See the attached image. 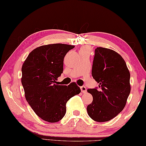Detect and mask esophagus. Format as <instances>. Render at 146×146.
I'll use <instances>...</instances> for the list:
<instances>
[{"label": "esophagus", "instance_id": "obj_1", "mask_svg": "<svg viewBox=\"0 0 146 146\" xmlns=\"http://www.w3.org/2000/svg\"><path fill=\"white\" fill-rule=\"evenodd\" d=\"M80 88H81V92H82L83 93H86L87 90H86V88L85 86H81V87H80Z\"/></svg>", "mask_w": 146, "mask_h": 146}]
</instances>
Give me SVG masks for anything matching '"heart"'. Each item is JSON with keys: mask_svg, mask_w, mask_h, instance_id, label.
<instances>
[{"mask_svg": "<svg viewBox=\"0 0 146 146\" xmlns=\"http://www.w3.org/2000/svg\"><path fill=\"white\" fill-rule=\"evenodd\" d=\"M90 52V48L88 46H84L81 47V48L80 50V52Z\"/></svg>", "mask_w": 146, "mask_h": 146, "instance_id": "b5f03b06", "label": "heart"}]
</instances>
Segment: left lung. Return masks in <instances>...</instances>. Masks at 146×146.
<instances>
[{"label":"left lung","instance_id":"1","mask_svg":"<svg viewBox=\"0 0 146 146\" xmlns=\"http://www.w3.org/2000/svg\"><path fill=\"white\" fill-rule=\"evenodd\" d=\"M91 74L99 88L88 89L93 101L87 106L89 116L108 121L123 111L131 91L130 73L119 53L109 48L95 49Z\"/></svg>","mask_w":146,"mask_h":146}]
</instances>
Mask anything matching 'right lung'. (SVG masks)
I'll return each mask as SVG.
<instances>
[{
  "label": "right lung",
  "mask_w": 146,
  "mask_h": 146,
  "mask_svg": "<svg viewBox=\"0 0 146 146\" xmlns=\"http://www.w3.org/2000/svg\"><path fill=\"white\" fill-rule=\"evenodd\" d=\"M74 47L62 43L40 46L23 63L21 81L26 100L37 116L49 123L62 119L67 101L81 92L76 83L67 86L56 81L63 73L64 57Z\"/></svg>",
  "instance_id": "right-lung-1"
}]
</instances>
